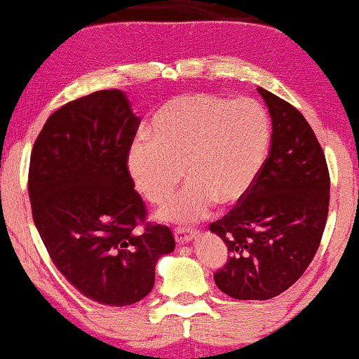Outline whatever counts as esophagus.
Returning <instances> with one entry per match:
<instances>
[{"mask_svg": "<svg viewBox=\"0 0 359 359\" xmlns=\"http://www.w3.org/2000/svg\"><path fill=\"white\" fill-rule=\"evenodd\" d=\"M196 234H197V231H194V229H185V228H177L174 231L175 241L179 243V245H185V243L194 240V238H196Z\"/></svg>", "mask_w": 359, "mask_h": 359, "instance_id": "34e87169", "label": "esophagus"}]
</instances>
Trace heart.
<instances>
[{
	"label": "heart",
	"instance_id": "b5f03b06",
	"mask_svg": "<svg viewBox=\"0 0 359 359\" xmlns=\"http://www.w3.org/2000/svg\"><path fill=\"white\" fill-rule=\"evenodd\" d=\"M128 151V172L142 196L160 204L185 175L191 179L160 209L167 222L203 219L214 203L234 204L248 194L265 165L271 128L257 101L226 100L211 93L177 96Z\"/></svg>",
	"mask_w": 359,
	"mask_h": 359
}]
</instances>
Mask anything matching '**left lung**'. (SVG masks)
Here are the masks:
<instances>
[{
    "label": "left lung",
    "instance_id": "left-lung-1",
    "mask_svg": "<svg viewBox=\"0 0 359 359\" xmlns=\"http://www.w3.org/2000/svg\"><path fill=\"white\" fill-rule=\"evenodd\" d=\"M271 116L265 165L243 199L209 226L228 246L214 282L238 300H269L294 285L323 238L329 170L314 131L299 109L258 88Z\"/></svg>",
    "mask_w": 359,
    "mask_h": 359
}]
</instances>
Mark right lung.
<instances>
[{
  "mask_svg": "<svg viewBox=\"0 0 359 359\" xmlns=\"http://www.w3.org/2000/svg\"><path fill=\"white\" fill-rule=\"evenodd\" d=\"M140 126L126 94L96 90L47 119L30 156L32 216L53 265L82 295L125 307L147 297L155 265L172 253L167 226L147 222L128 172Z\"/></svg>",
  "mask_w": 359,
  "mask_h": 359,
  "instance_id": "add662e5",
  "label": "right lung"
}]
</instances>
